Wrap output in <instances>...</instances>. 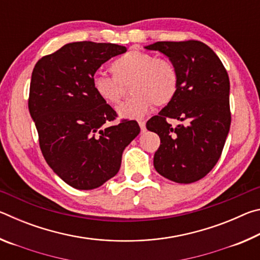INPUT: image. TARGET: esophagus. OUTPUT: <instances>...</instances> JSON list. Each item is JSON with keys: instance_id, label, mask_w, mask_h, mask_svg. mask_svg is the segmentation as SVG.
Returning <instances> with one entry per match:
<instances>
[{"instance_id": "34e87169", "label": "esophagus", "mask_w": 260, "mask_h": 260, "mask_svg": "<svg viewBox=\"0 0 260 260\" xmlns=\"http://www.w3.org/2000/svg\"><path fill=\"white\" fill-rule=\"evenodd\" d=\"M139 125H140L141 132H146V121H144V120H140V121H139Z\"/></svg>"}]
</instances>
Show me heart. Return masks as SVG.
Instances as JSON below:
<instances>
[{
  "label": "heart",
  "mask_w": 260,
  "mask_h": 260,
  "mask_svg": "<svg viewBox=\"0 0 260 260\" xmlns=\"http://www.w3.org/2000/svg\"><path fill=\"white\" fill-rule=\"evenodd\" d=\"M112 76L95 73L91 87L100 100L110 105L120 102L124 86L131 83L133 96L117 109L126 119H140L153 104L165 107L175 98L179 89V73L172 61L157 58L149 52L129 50L111 64Z\"/></svg>",
  "instance_id": "heart-1"
}]
</instances>
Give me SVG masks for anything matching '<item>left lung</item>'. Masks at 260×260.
<instances>
[{"mask_svg":"<svg viewBox=\"0 0 260 260\" xmlns=\"http://www.w3.org/2000/svg\"><path fill=\"white\" fill-rule=\"evenodd\" d=\"M146 48L169 57L179 73L175 98L147 121V128L160 139L153 165L171 181H199L218 162L230 132L228 73L215 52L201 41H160ZM167 119L185 124L173 127Z\"/></svg>","mask_w":260,"mask_h":260,"instance_id":"left-lung-1","label":"left lung"}]
</instances>
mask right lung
<instances>
[{"label": "right lung", "instance_id": "right-lung-1", "mask_svg": "<svg viewBox=\"0 0 260 260\" xmlns=\"http://www.w3.org/2000/svg\"><path fill=\"white\" fill-rule=\"evenodd\" d=\"M126 47L114 43H68L35 64L28 110L43 157L70 186L90 190L118 173L122 151L140 133L138 121L120 119L98 98L91 78Z\"/></svg>", "mask_w": 260, "mask_h": 260}]
</instances>
